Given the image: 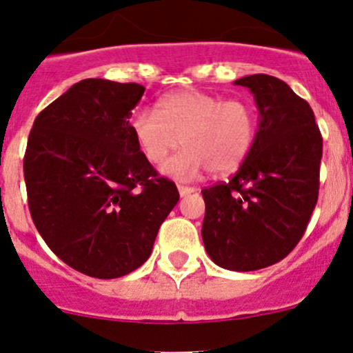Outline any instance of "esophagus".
Returning <instances> with one entry per match:
<instances>
[{
	"label": "esophagus",
	"instance_id": "esophagus-1",
	"mask_svg": "<svg viewBox=\"0 0 353 353\" xmlns=\"http://www.w3.org/2000/svg\"><path fill=\"white\" fill-rule=\"evenodd\" d=\"M177 189H179V194L181 196H188V194H191V192H194V188L183 186V184H179V186H177Z\"/></svg>",
	"mask_w": 353,
	"mask_h": 353
}]
</instances>
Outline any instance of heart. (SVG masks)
<instances>
[{
  "label": "heart",
  "instance_id": "1",
  "mask_svg": "<svg viewBox=\"0 0 353 353\" xmlns=\"http://www.w3.org/2000/svg\"><path fill=\"white\" fill-rule=\"evenodd\" d=\"M130 125L152 164H161L181 143L184 148L162 165V172L194 179L206 167L211 174L235 169L250 150L257 121L252 105L243 99L183 89L164 96L157 111L137 110Z\"/></svg>",
  "mask_w": 353,
  "mask_h": 353
}]
</instances>
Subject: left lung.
I'll list each match as a JSON object with an SVG mask.
<instances>
[{"label": "left lung", "mask_w": 353, "mask_h": 353, "mask_svg": "<svg viewBox=\"0 0 353 353\" xmlns=\"http://www.w3.org/2000/svg\"><path fill=\"white\" fill-rule=\"evenodd\" d=\"M235 84L252 91L261 123L235 176L201 191V235L214 264L248 272L283 261L306 232L323 139L311 106L284 81L254 74Z\"/></svg>", "instance_id": "1"}]
</instances>
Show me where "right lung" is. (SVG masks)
<instances>
[{
    "label": "right lung",
    "instance_id": "1",
    "mask_svg": "<svg viewBox=\"0 0 353 353\" xmlns=\"http://www.w3.org/2000/svg\"><path fill=\"white\" fill-rule=\"evenodd\" d=\"M145 88L84 79L39 113L23 159L28 208L62 262L98 279L139 269L179 201L143 157L130 117Z\"/></svg>",
    "mask_w": 353,
    "mask_h": 353
}]
</instances>
